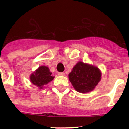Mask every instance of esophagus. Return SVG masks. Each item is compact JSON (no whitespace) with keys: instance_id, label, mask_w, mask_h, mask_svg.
<instances>
[{"instance_id":"34e87169","label":"esophagus","mask_w":129,"mask_h":129,"mask_svg":"<svg viewBox=\"0 0 129 129\" xmlns=\"http://www.w3.org/2000/svg\"><path fill=\"white\" fill-rule=\"evenodd\" d=\"M58 75H59V76H65V73L64 72H59Z\"/></svg>"}]
</instances>
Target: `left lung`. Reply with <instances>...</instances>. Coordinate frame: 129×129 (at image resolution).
Returning <instances> with one entry per match:
<instances>
[{
	"mask_svg": "<svg viewBox=\"0 0 129 129\" xmlns=\"http://www.w3.org/2000/svg\"><path fill=\"white\" fill-rule=\"evenodd\" d=\"M69 79L78 92L86 93L94 90L100 82L101 72L98 68L80 61L70 73Z\"/></svg>",
	"mask_w": 129,
	"mask_h": 129,
	"instance_id": "1",
	"label": "left lung"
}]
</instances>
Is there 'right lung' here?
<instances>
[{
  "label": "right lung",
  "instance_id": "right-lung-1",
  "mask_svg": "<svg viewBox=\"0 0 129 129\" xmlns=\"http://www.w3.org/2000/svg\"><path fill=\"white\" fill-rule=\"evenodd\" d=\"M51 74L52 73L50 72L47 67L42 66L31 75L30 80L33 84L42 88L43 85L47 84L54 78Z\"/></svg>",
  "mask_w": 129,
  "mask_h": 129
}]
</instances>
